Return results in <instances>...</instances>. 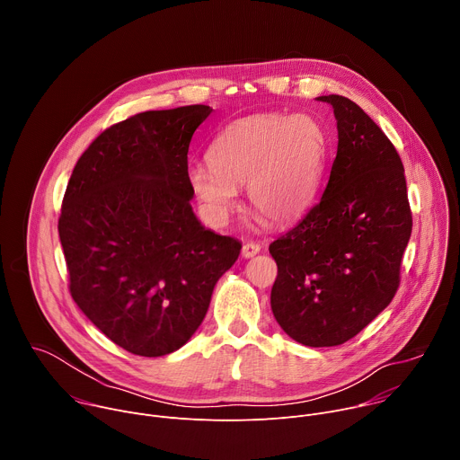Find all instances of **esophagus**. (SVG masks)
Returning <instances> with one entry per match:
<instances>
[{
	"label": "esophagus",
	"mask_w": 460,
	"mask_h": 460,
	"mask_svg": "<svg viewBox=\"0 0 460 460\" xmlns=\"http://www.w3.org/2000/svg\"><path fill=\"white\" fill-rule=\"evenodd\" d=\"M260 243H254V242H247V243H243V247H242V256L243 258H252L254 254H258L260 252Z\"/></svg>",
	"instance_id": "34e87169"
}]
</instances>
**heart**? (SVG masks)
<instances>
[{"label":"heart","instance_id":"b5f03b06","mask_svg":"<svg viewBox=\"0 0 460 460\" xmlns=\"http://www.w3.org/2000/svg\"><path fill=\"white\" fill-rule=\"evenodd\" d=\"M327 158L322 123L309 114H256L227 125L194 164L189 185L215 224H226L247 185L252 211L271 226L298 222L314 204Z\"/></svg>","mask_w":460,"mask_h":460}]
</instances>
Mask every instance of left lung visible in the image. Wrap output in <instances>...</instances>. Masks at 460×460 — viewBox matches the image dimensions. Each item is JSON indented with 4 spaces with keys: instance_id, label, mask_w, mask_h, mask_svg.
<instances>
[{
    "instance_id": "obj_1",
    "label": "left lung",
    "mask_w": 460,
    "mask_h": 460,
    "mask_svg": "<svg viewBox=\"0 0 460 460\" xmlns=\"http://www.w3.org/2000/svg\"><path fill=\"white\" fill-rule=\"evenodd\" d=\"M316 100L333 107L337 158L320 202L270 245L271 309L293 341L332 348L395 296L413 222L404 165L380 127L349 98Z\"/></svg>"
}]
</instances>
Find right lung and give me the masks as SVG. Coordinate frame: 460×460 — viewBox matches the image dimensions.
I'll use <instances>...</instances> for the list:
<instances>
[{
    "label": "right lung",
    "instance_id": "right-lung-1",
    "mask_svg": "<svg viewBox=\"0 0 460 460\" xmlns=\"http://www.w3.org/2000/svg\"><path fill=\"white\" fill-rule=\"evenodd\" d=\"M209 105L147 111L80 156L58 222L82 313L125 351L164 357L202 323L242 243L196 218L189 144Z\"/></svg>",
    "mask_w": 460,
    "mask_h": 460
}]
</instances>
